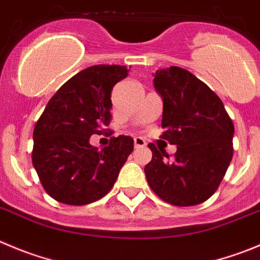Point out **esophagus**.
I'll list each match as a JSON object with an SVG mask.
<instances>
[{
	"instance_id": "obj_1",
	"label": "esophagus",
	"mask_w": 260,
	"mask_h": 260,
	"mask_svg": "<svg viewBox=\"0 0 260 260\" xmlns=\"http://www.w3.org/2000/svg\"><path fill=\"white\" fill-rule=\"evenodd\" d=\"M135 147L136 149H138V147H145L146 146V142H145V140H142L141 137H135Z\"/></svg>"
}]
</instances>
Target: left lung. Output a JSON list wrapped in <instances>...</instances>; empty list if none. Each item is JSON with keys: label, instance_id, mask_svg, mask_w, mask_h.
<instances>
[{"label": "left lung", "instance_id": "1", "mask_svg": "<svg viewBox=\"0 0 260 260\" xmlns=\"http://www.w3.org/2000/svg\"><path fill=\"white\" fill-rule=\"evenodd\" d=\"M154 87L163 100L161 138L176 145L177 151L169 159L149 144L152 159L145 167L147 182L172 205H198L217 191L231 163L234 123L219 97L188 70H157Z\"/></svg>", "mask_w": 260, "mask_h": 260}]
</instances>
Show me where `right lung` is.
<instances>
[{
  "label": "right lung",
  "instance_id": "right-lung-1",
  "mask_svg": "<svg viewBox=\"0 0 260 260\" xmlns=\"http://www.w3.org/2000/svg\"><path fill=\"white\" fill-rule=\"evenodd\" d=\"M127 67L94 65L65 82L51 97L33 131L31 161L43 188L68 205H86L105 196L133 151V138H111L99 150L89 144L110 123L113 87Z\"/></svg>",
  "mask_w": 260,
  "mask_h": 260
}]
</instances>
